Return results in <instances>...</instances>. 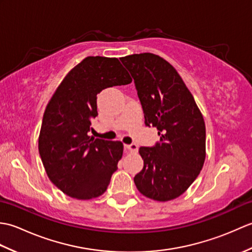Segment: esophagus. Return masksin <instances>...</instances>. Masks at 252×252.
Listing matches in <instances>:
<instances>
[{"mask_svg": "<svg viewBox=\"0 0 252 252\" xmlns=\"http://www.w3.org/2000/svg\"><path fill=\"white\" fill-rule=\"evenodd\" d=\"M125 148L130 153H136L137 152V146L135 145V144H126Z\"/></svg>", "mask_w": 252, "mask_h": 252, "instance_id": "1", "label": "esophagus"}]
</instances>
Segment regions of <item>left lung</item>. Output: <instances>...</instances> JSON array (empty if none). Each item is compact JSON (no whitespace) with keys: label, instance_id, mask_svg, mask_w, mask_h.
<instances>
[{"label":"left lung","instance_id":"1","mask_svg":"<svg viewBox=\"0 0 252 252\" xmlns=\"http://www.w3.org/2000/svg\"><path fill=\"white\" fill-rule=\"evenodd\" d=\"M134 79L145 125L158 129L160 142L141 147L144 167L136 189L147 198L169 201L196 180L206 159V126L194 96L176 69L153 53L121 57Z\"/></svg>","mask_w":252,"mask_h":252}]
</instances>
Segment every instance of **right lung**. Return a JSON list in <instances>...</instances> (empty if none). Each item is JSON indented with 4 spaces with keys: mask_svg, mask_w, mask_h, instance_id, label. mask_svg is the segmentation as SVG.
Segmentation results:
<instances>
[{
    "mask_svg": "<svg viewBox=\"0 0 252 252\" xmlns=\"http://www.w3.org/2000/svg\"><path fill=\"white\" fill-rule=\"evenodd\" d=\"M132 78L119 60L88 56L63 79L42 120L39 153L51 182L79 200L103 195L122 158L120 141L89 136L101 90L126 85Z\"/></svg>",
    "mask_w": 252,
    "mask_h": 252,
    "instance_id": "right-lung-1",
    "label": "right lung"
}]
</instances>
